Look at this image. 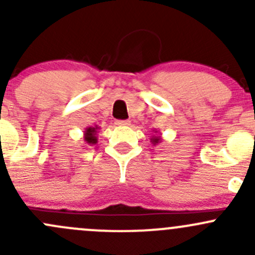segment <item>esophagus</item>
<instances>
[{
  "mask_svg": "<svg viewBox=\"0 0 255 255\" xmlns=\"http://www.w3.org/2000/svg\"><path fill=\"white\" fill-rule=\"evenodd\" d=\"M115 125H117V126H129L130 125V121H128V120H117L115 122Z\"/></svg>",
  "mask_w": 255,
  "mask_h": 255,
  "instance_id": "esophagus-1",
  "label": "esophagus"
}]
</instances>
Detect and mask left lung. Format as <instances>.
Masks as SVG:
<instances>
[{"mask_svg":"<svg viewBox=\"0 0 255 255\" xmlns=\"http://www.w3.org/2000/svg\"><path fill=\"white\" fill-rule=\"evenodd\" d=\"M155 133H156V130H155ZM150 142H151V144H154V145H156V144L161 142V137L160 135H158V137H156V135H154V137L150 138Z\"/></svg>","mask_w":255,"mask_h":255,"instance_id":"obj_1","label":"left lung"}]
</instances>
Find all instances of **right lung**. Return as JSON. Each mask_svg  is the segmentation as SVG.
I'll use <instances>...</instances> for the list:
<instances>
[{
  "label": "right lung",
  "instance_id": "1",
  "mask_svg": "<svg viewBox=\"0 0 255 255\" xmlns=\"http://www.w3.org/2000/svg\"><path fill=\"white\" fill-rule=\"evenodd\" d=\"M100 129L99 126L95 127H87L84 130V140L87 144H96L97 143V130Z\"/></svg>",
  "mask_w": 255,
  "mask_h": 255
}]
</instances>
